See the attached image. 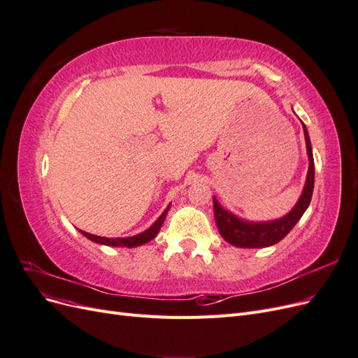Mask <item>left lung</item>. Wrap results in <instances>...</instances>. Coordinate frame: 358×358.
Returning a JSON list of instances; mask_svg holds the SVG:
<instances>
[{"mask_svg":"<svg viewBox=\"0 0 358 358\" xmlns=\"http://www.w3.org/2000/svg\"><path fill=\"white\" fill-rule=\"evenodd\" d=\"M303 131H305L306 140V149L309 157V170L305 188H303L301 196L297 204L292 208L289 213H287L284 218L268 221V222H248L239 220L231 212L221 208V204L213 197V215L218 230L224 239L233 246L237 248H266L272 246L280 242L284 237L292 230L301 215L306 212L308 206L312 199L313 192V182H315V167H313V155H312V146L308 129L303 124Z\"/></svg>","mask_w":358,"mask_h":358,"instance_id":"1","label":"left lung"}]
</instances>
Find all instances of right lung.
<instances>
[{
  "instance_id": "right-lung-1",
  "label": "right lung",
  "mask_w": 358,
  "mask_h": 358,
  "mask_svg": "<svg viewBox=\"0 0 358 358\" xmlns=\"http://www.w3.org/2000/svg\"><path fill=\"white\" fill-rule=\"evenodd\" d=\"M170 210V206H167L166 210L161 213L159 218L149 227V229L143 233H140L137 236H133V237H117V239H110V237H101V236H95V234H91V233H86V231H82L80 233L88 237L90 241L95 242V243H100V245H107V246H127V248H134V246H140L143 243H148L154 239V237L158 234L159 229L162 222H164L166 220V215L167 212Z\"/></svg>"
}]
</instances>
